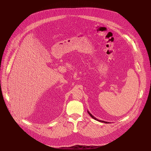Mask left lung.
Masks as SVG:
<instances>
[{
    "instance_id": "1",
    "label": "left lung",
    "mask_w": 151,
    "mask_h": 151,
    "mask_svg": "<svg viewBox=\"0 0 151 151\" xmlns=\"http://www.w3.org/2000/svg\"><path fill=\"white\" fill-rule=\"evenodd\" d=\"M87 112H88V114L91 116V117H92L93 119H94L95 120H96V121H99V122H104V123H106V124H108V123H109V122H106V121H101V120H99V119H97L96 118H95L88 111H87Z\"/></svg>"
}]
</instances>
